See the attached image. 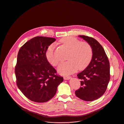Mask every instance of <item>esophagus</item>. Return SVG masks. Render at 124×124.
I'll use <instances>...</instances> for the list:
<instances>
[{"mask_svg": "<svg viewBox=\"0 0 124 124\" xmlns=\"http://www.w3.org/2000/svg\"><path fill=\"white\" fill-rule=\"evenodd\" d=\"M63 78H64V79H65V80H69V79H70L71 77H68V76H64Z\"/></svg>", "mask_w": 124, "mask_h": 124, "instance_id": "34e87169", "label": "esophagus"}]
</instances>
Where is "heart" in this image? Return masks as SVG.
<instances>
[{
	"mask_svg": "<svg viewBox=\"0 0 124 124\" xmlns=\"http://www.w3.org/2000/svg\"><path fill=\"white\" fill-rule=\"evenodd\" d=\"M70 52L67 57L68 61L62 62L57 68L59 74L63 75L72 74L79 69L82 70L89 64L92 57V49L91 46L87 42H80L76 38L66 37L60 40ZM55 45H50L46 51V56L49 63L54 66L58 65L59 59L55 52Z\"/></svg>",
	"mask_w": 124,
	"mask_h": 124,
	"instance_id": "obj_1",
	"label": "heart"
}]
</instances>
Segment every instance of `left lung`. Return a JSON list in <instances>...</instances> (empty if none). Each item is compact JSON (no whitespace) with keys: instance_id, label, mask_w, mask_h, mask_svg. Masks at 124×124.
<instances>
[{"instance_id":"obj_1","label":"left lung","mask_w":124,"mask_h":124,"mask_svg":"<svg viewBox=\"0 0 124 124\" xmlns=\"http://www.w3.org/2000/svg\"><path fill=\"white\" fill-rule=\"evenodd\" d=\"M92 49L90 63L83 71L78 74L81 79V87L76 95L85 101H93L100 98L105 92L110 80V65L108 57L101 44L92 37L79 35Z\"/></svg>"}]
</instances>
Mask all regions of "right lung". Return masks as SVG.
<instances>
[{
  "instance_id": "1",
  "label": "right lung",
  "mask_w": 124,
  "mask_h": 124,
  "mask_svg": "<svg viewBox=\"0 0 124 124\" xmlns=\"http://www.w3.org/2000/svg\"><path fill=\"white\" fill-rule=\"evenodd\" d=\"M55 38L35 37L20 49L15 72L16 85L23 95L37 102L48 101L54 96L63 78L47 61L46 51Z\"/></svg>"
}]
</instances>
